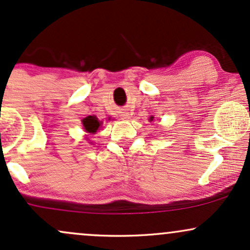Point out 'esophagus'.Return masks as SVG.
Returning a JSON list of instances; mask_svg holds the SVG:
<instances>
[{
  "mask_svg": "<svg viewBox=\"0 0 250 250\" xmlns=\"http://www.w3.org/2000/svg\"><path fill=\"white\" fill-rule=\"evenodd\" d=\"M121 119L122 120H127V119H129V114L128 113H121Z\"/></svg>",
  "mask_w": 250,
  "mask_h": 250,
  "instance_id": "obj_1",
  "label": "esophagus"
}]
</instances>
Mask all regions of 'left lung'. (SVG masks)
I'll list each match as a JSON object with an SVG mask.
<instances>
[{
    "label": "left lung",
    "instance_id": "left-lung-1",
    "mask_svg": "<svg viewBox=\"0 0 250 250\" xmlns=\"http://www.w3.org/2000/svg\"><path fill=\"white\" fill-rule=\"evenodd\" d=\"M153 119H154V117H150V121H153Z\"/></svg>",
    "mask_w": 250,
    "mask_h": 250
}]
</instances>
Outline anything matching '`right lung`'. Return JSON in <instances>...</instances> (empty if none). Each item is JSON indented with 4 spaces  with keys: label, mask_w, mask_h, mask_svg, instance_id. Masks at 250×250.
<instances>
[{
    "label": "right lung",
    "mask_w": 250,
    "mask_h": 250,
    "mask_svg": "<svg viewBox=\"0 0 250 250\" xmlns=\"http://www.w3.org/2000/svg\"><path fill=\"white\" fill-rule=\"evenodd\" d=\"M100 125H101V123L99 122V120H97L95 116H88L87 119L83 120V125H84V129L90 134L96 133L97 129L100 128Z\"/></svg>",
    "instance_id": "obj_1"
}]
</instances>
